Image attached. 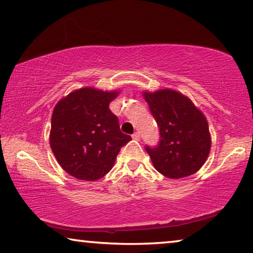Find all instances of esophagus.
<instances>
[{"label": "esophagus", "mask_w": 253, "mask_h": 253, "mask_svg": "<svg viewBox=\"0 0 253 253\" xmlns=\"http://www.w3.org/2000/svg\"><path fill=\"white\" fill-rule=\"evenodd\" d=\"M131 137H133V139H135V141H139V138H141V135H139L138 131H136V133H134Z\"/></svg>", "instance_id": "obj_1"}]
</instances>
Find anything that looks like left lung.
<instances>
[{
  "label": "left lung",
  "mask_w": 253,
  "mask_h": 253,
  "mask_svg": "<svg viewBox=\"0 0 253 253\" xmlns=\"http://www.w3.org/2000/svg\"><path fill=\"white\" fill-rule=\"evenodd\" d=\"M144 98L160 131L156 145H145L155 169L171 179L196 173L211 151L206 118L189 99L177 91L146 92Z\"/></svg>",
  "instance_id": "left-lung-1"
}]
</instances>
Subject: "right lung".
<instances>
[{
    "label": "right lung",
    "mask_w": 253,
    "mask_h": 253,
    "mask_svg": "<svg viewBox=\"0 0 253 253\" xmlns=\"http://www.w3.org/2000/svg\"><path fill=\"white\" fill-rule=\"evenodd\" d=\"M117 94L83 87L56 105L49 143L59 166L72 177L86 181L102 178L131 139L122 133L118 117L109 109Z\"/></svg>",
    "instance_id": "right-lung-1"
}]
</instances>
